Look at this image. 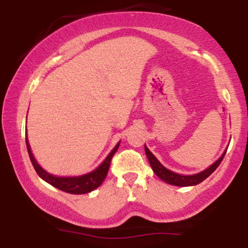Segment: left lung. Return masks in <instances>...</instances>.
Returning <instances> with one entry per match:
<instances>
[{
    "mask_svg": "<svg viewBox=\"0 0 248 248\" xmlns=\"http://www.w3.org/2000/svg\"><path fill=\"white\" fill-rule=\"evenodd\" d=\"M144 150H146L148 161H149L150 167H152L154 172H155L156 175L162 179V181L167 182V183L171 184V186H196V184H199L201 182H203L204 179H206L216 169H217L219 164H220L221 161H223L225 154H226V152H225L223 154V156H221L218 161H216L211 167H209L206 170H204V171L196 173V175L184 176V175H179V173L170 171V170H168L167 168H164L160 162L157 161V158L150 153V150L148 149L147 147H144Z\"/></svg>",
    "mask_w": 248,
    "mask_h": 248,
    "instance_id": "8db88e82",
    "label": "left lung"
}]
</instances>
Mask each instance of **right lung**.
<instances>
[{"mask_svg":"<svg viewBox=\"0 0 248 248\" xmlns=\"http://www.w3.org/2000/svg\"><path fill=\"white\" fill-rule=\"evenodd\" d=\"M25 141H27V149L29 153V157L32 163L33 168H35L36 172L38 173V176L41 178L44 179L45 182L51 184L52 186L57 187V189L62 190V191L73 193V195H82V193L91 192L92 190L96 189L98 186H101V183L104 182V179L106 178L108 169H109L110 162H112L113 156L118 150L119 146H120V142L116 144L114 149L109 153V155L107 156L106 160L99 166L94 171L86 173V175L78 176V177H56V176L50 175L49 172H46L45 170H43L41 167L38 166L35 157H33L32 153H31L29 142H28L27 136H25Z\"/></svg>","mask_w":248,"mask_h":248,"instance_id":"right-lung-1","label":"right lung"}]
</instances>
